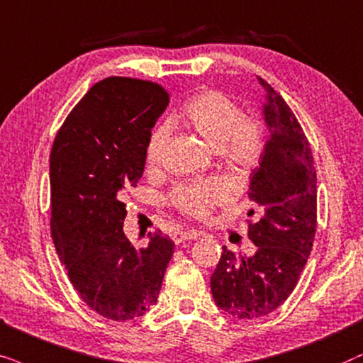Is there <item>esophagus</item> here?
<instances>
[{
	"mask_svg": "<svg viewBox=\"0 0 363 363\" xmlns=\"http://www.w3.org/2000/svg\"><path fill=\"white\" fill-rule=\"evenodd\" d=\"M197 235H199V234H197L196 230H176L172 234V240L176 244H182V242H186V240L196 239Z\"/></svg>",
	"mask_w": 363,
	"mask_h": 363,
	"instance_id": "1",
	"label": "esophagus"
}]
</instances>
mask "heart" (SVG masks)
<instances>
[{"instance_id": "b5f03b06", "label": "heart", "mask_w": 363, "mask_h": 363, "mask_svg": "<svg viewBox=\"0 0 363 363\" xmlns=\"http://www.w3.org/2000/svg\"><path fill=\"white\" fill-rule=\"evenodd\" d=\"M181 119L219 154L232 172L247 174L257 164L264 147L262 129L254 119L244 118L242 111L229 96L220 91H202L187 101ZM167 143L169 128L159 125L147 143L149 166H157L162 161ZM225 197L224 184L211 181L179 187L174 194V204L186 214L206 217Z\"/></svg>"}]
</instances>
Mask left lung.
<instances>
[{
    "mask_svg": "<svg viewBox=\"0 0 363 363\" xmlns=\"http://www.w3.org/2000/svg\"><path fill=\"white\" fill-rule=\"evenodd\" d=\"M264 89L262 121L267 141L250 174L249 199L259 220L249 224L252 255L222 247L211 277L212 297L238 318H259L286 302L311 255L317 229V176L301 124L272 86ZM254 209L247 212L250 217Z\"/></svg>",
    "mask_w": 363,
    "mask_h": 363,
    "instance_id": "1",
    "label": "left lung"
}]
</instances>
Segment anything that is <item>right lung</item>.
<instances>
[{"mask_svg": "<svg viewBox=\"0 0 363 363\" xmlns=\"http://www.w3.org/2000/svg\"><path fill=\"white\" fill-rule=\"evenodd\" d=\"M169 96L151 81L106 77L74 106L50 159L51 234L86 306L111 320L141 317L157 302L174 242L125 238L124 197L146 166L151 129Z\"/></svg>", "mask_w": 363, "mask_h": 363, "instance_id": "obj_1", "label": "right lung"}]
</instances>
